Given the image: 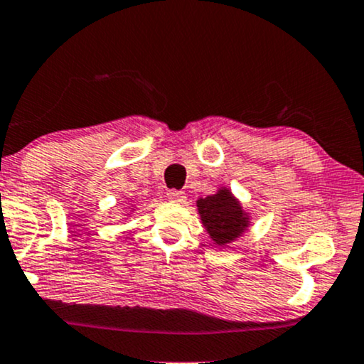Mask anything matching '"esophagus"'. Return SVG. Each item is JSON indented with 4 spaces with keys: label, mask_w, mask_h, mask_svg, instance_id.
Instances as JSON below:
<instances>
[{
    "label": "esophagus",
    "mask_w": 364,
    "mask_h": 364,
    "mask_svg": "<svg viewBox=\"0 0 364 364\" xmlns=\"http://www.w3.org/2000/svg\"><path fill=\"white\" fill-rule=\"evenodd\" d=\"M167 199L171 202H176V204H182V202H186V192L172 188V191L167 192Z\"/></svg>",
    "instance_id": "obj_1"
}]
</instances>
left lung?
I'll return each instance as SVG.
<instances>
[{
  "label": "left lung",
  "instance_id": "obj_1",
  "mask_svg": "<svg viewBox=\"0 0 364 364\" xmlns=\"http://www.w3.org/2000/svg\"><path fill=\"white\" fill-rule=\"evenodd\" d=\"M200 220L217 245L232 242L247 229L249 215L228 188H219L214 196L197 200Z\"/></svg>",
  "mask_w": 364,
  "mask_h": 364
}]
</instances>
